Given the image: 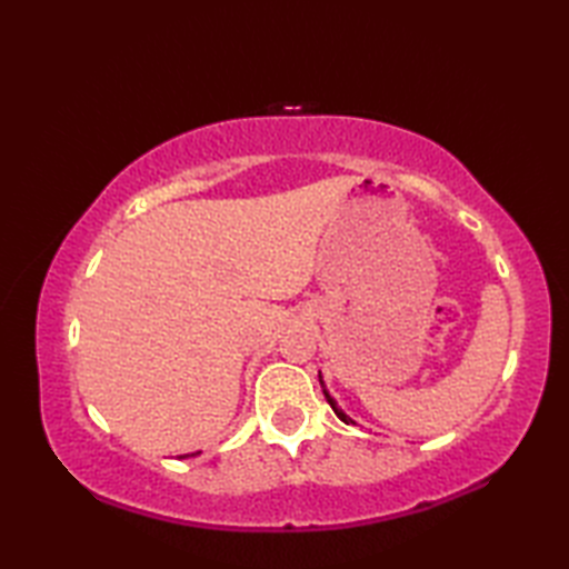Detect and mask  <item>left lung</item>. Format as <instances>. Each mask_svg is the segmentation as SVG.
<instances>
[{
  "instance_id": "8db88e82",
  "label": "left lung",
  "mask_w": 569,
  "mask_h": 569,
  "mask_svg": "<svg viewBox=\"0 0 569 569\" xmlns=\"http://www.w3.org/2000/svg\"><path fill=\"white\" fill-rule=\"evenodd\" d=\"M320 386H322V393H325V398H328V403L332 406V410H335V416L337 418H340L342 422H352V418H349L347 413H345V410L340 408V406H337V401H335V398L328 393V389H325V383H322V377H320Z\"/></svg>"
}]
</instances>
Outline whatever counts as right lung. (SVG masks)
I'll list each match as a JSON object with an SVG mask.
<instances>
[{"label":"right lung","mask_w":569,"mask_h":569,"mask_svg":"<svg viewBox=\"0 0 569 569\" xmlns=\"http://www.w3.org/2000/svg\"><path fill=\"white\" fill-rule=\"evenodd\" d=\"M183 457H186V455H183Z\"/></svg>","instance_id":"obj_1"}]
</instances>
